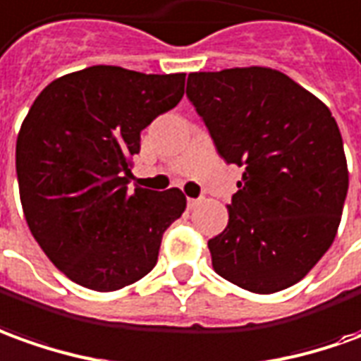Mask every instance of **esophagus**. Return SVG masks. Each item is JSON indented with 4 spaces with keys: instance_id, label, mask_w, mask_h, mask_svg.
Listing matches in <instances>:
<instances>
[{
    "instance_id": "obj_1",
    "label": "esophagus",
    "mask_w": 361,
    "mask_h": 361,
    "mask_svg": "<svg viewBox=\"0 0 361 361\" xmlns=\"http://www.w3.org/2000/svg\"><path fill=\"white\" fill-rule=\"evenodd\" d=\"M186 202H188V208H196V206L202 202V198H188Z\"/></svg>"
}]
</instances>
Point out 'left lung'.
<instances>
[{
	"label": "left lung",
	"instance_id": "1",
	"mask_svg": "<svg viewBox=\"0 0 361 361\" xmlns=\"http://www.w3.org/2000/svg\"><path fill=\"white\" fill-rule=\"evenodd\" d=\"M186 96L224 161L245 166L228 226L208 242L214 271L257 295L299 283L334 242L348 195L336 119L265 66L192 72Z\"/></svg>",
	"mask_w": 361,
	"mask_h": 361
}]
</instances>
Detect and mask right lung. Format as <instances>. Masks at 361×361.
Listing matches in <instances>:
<instances>
[{"label": "right lung", "instance_id": "obj_1", "mask_svg": "<svg viewBox=\"0 0 361 361\" xmlns=\"http://www.w3.org/2000/svg\"><path fill=\"white\" fill-rule=\"evenodd\" d=\"M185 72L90 66L44 88L21 123L15 166L25 220L54 267L109 293L155 267L186 196L129 188L141 131L185 94Z\"/></svg>", "mask_w": 361, "mask_h": 361}]
</instances>
